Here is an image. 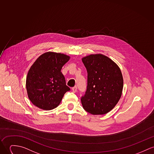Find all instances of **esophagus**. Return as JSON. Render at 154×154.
I'll list each match as a JSON object with an SVG mask.
<instances>
[{"mask_svg":"<svg viewBox=\"0 0 154 154\" xmlns=\"http://www.w3.org/2000/svg\"><path fill=\"white\" fill-rule=\"evenodd\" d=\"M77 86H74L72 88V92L73 93H75L77 91Z\"/></svg>","mask_w":154,"mask_h":154,"instance_id":"obj_1","label":"esophagus"}]
</instances>
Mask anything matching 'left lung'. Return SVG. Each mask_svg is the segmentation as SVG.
<instances>
[{
    "mask_svg": "<svg viewBox=\"0 0 154 154\" xmlns=\"http://www.w3.org/2000/svg\"><path fill=\"white\" fill-rule=\"evenodd\" d=\"M87 71V86L81 97L83 108L93 115H103L119 102L123 78L119 66L104 55L91 54L82 59Z\"/></svg>",
    "mask_w": 154,
    "mask_h": 154,
    "instance_id": "8db88e82",
    "label": "left lung"
}]
</instances>
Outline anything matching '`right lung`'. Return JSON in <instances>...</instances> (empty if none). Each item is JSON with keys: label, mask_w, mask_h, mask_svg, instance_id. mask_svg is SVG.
<instances>
[{"label": "right lung", "mask_w": 154, "mask_h": 154, "mask_svg": "<svg viewBox=\"0 0 154 154\" xmlns=\"http://www.w3.org/2000/svg\"><path fill=\"white\" fill-rule=\"evenodd\" d=\"M70 57L47 52L30 67L26 78V90L31 102L39 108L53 109L59 105L64 94L70 90L61 72Z\"/></svg>", "instance_id": "add662e5"}]
</instances>
